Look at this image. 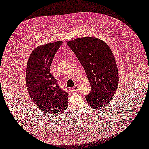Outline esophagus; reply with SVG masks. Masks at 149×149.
<instances>
[{
    "label": "esophagus",
    "mask_w": 149,
    "mask_h": 149,
    "mask_svg": "<svg viewBox=\"0 0 149 149\" xmlns=\"http://www.w3.org/2000/svg\"><path fill=\"white\" fill-rule=\"evenodd\" d=\"M72 91L78 90H79V86H78V85H75L73 87H72Z\"/></svg>",
    "instance_id": "1"
}]
</instances>
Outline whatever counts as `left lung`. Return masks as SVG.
I'll list each match as a JSON object with an SVG mask.
<instances>
[{
    "mask_svg": "<svg viewBox=\"0 0 149 149\" xmlns=\"http://www.w3.org/2000/svg\"><path fill=\"white\" fill-rule=\"evenodd\" d=\"M84 68L90 83L86 100L92 108L108 104L117 90V64L110 48L104 41L92 37L77 38L67 42Z\"/></svg>",
    "mask_w": 149,
    "mask_h": 149,
    "instance_id": "left-lung-1",
    "label": "left lung"
}]
</instances>
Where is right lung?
<instances>
[{
  "mask_svg": "<svg viewBox=\"0 0 149 149\" xmlns=\"http://www.w3.org/2000/svg\"><path fill=\"white\" fill-rule=\"evenodd\" d=\"M62 43L59 41L38 46L27 63L26 85L31 98L41 110L53 115L63 113L68 107V93L61 89L50 71Z\"/></svg>",
  "mask_w": 149,
  "mask_h": 149,
  "instance_id": "obj_1",
  "label": "right lung"
}]
</instances>
